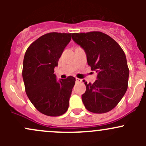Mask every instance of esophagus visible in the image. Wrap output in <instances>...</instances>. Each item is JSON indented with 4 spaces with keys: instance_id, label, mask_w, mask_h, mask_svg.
Listing matches in <instances>:
<instances>
[{
    "instance_id": "34e87169",
    "label": "esophagus",
    "mask_w": 146,
    "mask_h": 146,
    "mask_svg": "<svg viewBox=\"0 0 146 146\" xmlns=\"http://www.w3.org/2000/svg\"><path fill=\"white\" fill-rule=\"evenodd\" d=\"M76 82H77V83H80V82H82V80H81V79L78 78H76Z\"/></svg>"
}]
</instances>
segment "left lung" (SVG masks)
<instances>
[{"instance_id": "obj_1", "label": "left lung", "mask_w": 146, "mask_h": 146, "mask_svg": "<svg viewBox=\"0 0 146 146\" xmlns=\"http://www.w3.org/2000/svg\"><path fill=\"white\" fill-rule=\"evenodd\" d=\"M72 39L85 50L91 70L98 73L94 83L83 80L86 91L82 95L85 108L91 112H108L126 93L129 70L126 55L115 40L101 32L73 33Z\"/></svg>"}]
</instances>
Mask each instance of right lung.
I'll return each instance as SVG.
<instances>
[{"label":"right lung","instance_id":"obj_1","mask_svg":"<svg viewBox=\"0 0 146 146\" xmlns=\"http://www.w3.org/2000/svg\"><path fill=\"white\" fill-rule=\"evenodd\" d=\"M70 39L71 33L50 32L31 44L25 54V92L35 108L46 116H61L68 109L76 78L68 76L58 81L54 68Z\"/></svg>","mask_w":146,"mask_h":146}]
</instances>
